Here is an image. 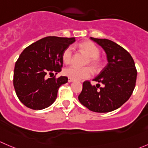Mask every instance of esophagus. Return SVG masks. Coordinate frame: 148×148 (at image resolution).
<instances>
[{"label": "esophagus", "mask_w": 148, "mask_h": 148, "mask_svg": "<svg viewBox=\"0 0 148 148\" xmlns=\"http://www.w3.org/2000/svg\"><path fill=\"white\" fill-rule=\"evenodd\" d=\"M73 81H74V80H73V79H72V78H68V82H69V83L73 82Z\"/></svg>", "instance_id": "esophagus-1"}]
</instances>
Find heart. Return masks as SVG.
<instances>
[{"mask_svg": "<svg viewBox=\"0 0 148 148\" xmlns=\"http://www.w3.org/2000/svg\"><path fill=\"white\" fill-rule=\"evenodd\" d=\"M78 47L86 55L88 59L85 62V65H89L94 71L99 70L102 64V61L99 55L100 50L93 42L89 40L83 41L78 44ZM62 61L65 64H69L72 62L73 58V49L70 46L64 49L62 54ZM64 74L68 78L73 80L86 79L91 76V70L88 67H78L76 66H70L64 70Z\"/></svg>", "mask_w": 148, "mask_h": 148, "instance_id": "obj_1", "label": "heart"}]
</instances>
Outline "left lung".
Segmentation results:
<instances>
[{
    "label": "left lung",
    "instance_id": "1",
    "mask_svg": "<svg viewBox=\"0 0 148 148\" xmlns=\"http://www.w3.org/2000/svg\"><path fill=\"white\" fill-rule=\"evenodd\" d=\"M90 38L105 50L108 63L93 79L98 83L96 86L84 81L78 100L93 112H111L123 105L134 89L137 75L134 61L126 49L115 42L108 39ZM99 83L103 84V87H99Z\"/></svg>",
    "mask_w": 148,
    "mask_h": 148
}]
</instances>
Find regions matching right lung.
<instances>
[{"label":"right lung","instance_id":"1","mask_svg":"<svg viewBox=\"0 0 148 148\" xmlns=\"http://www.w3.org/2000/svg\"><path fill=\"white\" fill-rule=\"evenodd\" d=\"M75 41V38L48 36L24 49L15 64L13 81L16 95L23 105L42 110L54 103L59 88L68 78L48 75L61 71L63 51Z\"/></svg>","mask_w":148,"mask_h":148}]
</instances>
